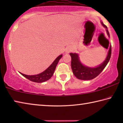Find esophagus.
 Wrapping results in <instances>:
<instances>
[{
    "instance_id": "1",
    "label": "esophagus",
    "mask_w": 123,
    "mask_h": 123,
    "mask_svg": "<svg viewBox=\"0 0 123 123\" xmlns=\"http://www.w3.org/2000/svg\"><path fill=\"white\" fill-rule=\"evenodd\" d=\"M70 51H71V50L69 49H68L66 50V53H69Z\"/></svg>"
}]
</instances>
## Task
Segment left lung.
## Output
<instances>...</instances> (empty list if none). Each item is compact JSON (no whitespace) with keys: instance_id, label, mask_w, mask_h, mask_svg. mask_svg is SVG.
Listing matches in <instances>:
<instances>
[{"instance_id":"obj_1","label":"left lung","mask_w":123,"mask_h":123,"mask_svg":"<svg viewBox=\"0 0 123 123\" xmlns=\"http://www.w3.org/2000/svg\"><path fill=\"white\" fill-rule=\"evenodd\" d=\"M101 23L104 28H106L107 34L110 37V34L107 30V26L101 22ZM72 58L71 67L73 73L76 78L80 80H92L99 75L109 62L111 55V45H110L107 57L103 63L95 67H89L83 64L79 59V55L76 53H70Z\"/></svg>"}]
</instances>
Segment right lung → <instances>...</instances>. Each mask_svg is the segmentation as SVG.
I'll return each instance as SVG.
<instances>
[{"label":"right lung","instance_id":"add662e5","mask_svg":"<svg viewBox=\"0 0 123 123\" xmlns=\"http://www.w3.org/2000/svg\"><path fill=\"white\" fill-rule=\"evenodd\" d=\"M62 57V54L59 55L56 59L54 60V61L51 63V65L46 70H45L44 72H42L41 73H39L37 75H28L23 74L22 73H19L20 74H22L25 78H26L28 80L31 81L32 82L37 83H42L45 82L50 79L51 76L53 75L54 73L55 72V70L56 69V67L58 62H59V60L61 59Z\"/></svg>","mask_w":123,"mask_h":123}]
</instances>
